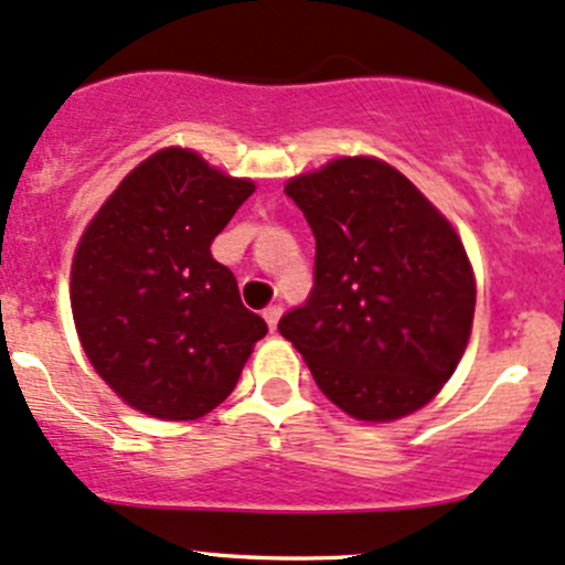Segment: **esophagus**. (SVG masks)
<instances>
[{"mask_svg": "<svg viewBox=\"0 0 565 565\" xmlns=\"http://www.w3.org/2000/svg\"><path fill=\"white\" fill-rule=\"evenodd\" d=\"M280 316H282V307L280 305H269L264 310V318H266V323H269L271 331L277 329V321H280Z\"/></svg>", "mask_w": 565, "mask_h": 565, "instance_id": "34e87169", "label": "esophagus"}]
</instances>
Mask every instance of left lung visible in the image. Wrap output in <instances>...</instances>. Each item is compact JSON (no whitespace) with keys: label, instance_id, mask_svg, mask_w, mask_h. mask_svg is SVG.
<instances>
[{"label":"left lung","instance_id":"left-lung-1","mask_svg":"<svg viewBox=\"0 0 565 565\" xmlns=\"http://www.w3.org/2000/svg\"><path fill=\"white\" fill-rule=\"evenodd\" d=\"M285 193L316 234V288L280 334L318 388L370 424L433 403L473 329L476 277L455 225L370 154L290 177Z\"/></svg>","mask_w":565,"mask_h":565}]
</instances>
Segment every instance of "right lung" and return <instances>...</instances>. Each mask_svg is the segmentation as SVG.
Masks as SVG:
<instances>
[{"instance_id":"add662e5","label":"right lung","mask_w":565,"mask_h":565,"mask_svg":"<svg viewBox=\"0 0 565 565\" xmlns=\"http://www.w3.org/2000/svg\"><path fill=\"white\" fill-rule=\"evenodd\" d=\"M253 193V179L166 147L121 179L75 244L70 307L81 348L132 411L206 416L266 334L209 249Z\"/></svg>"}]
</instances>
